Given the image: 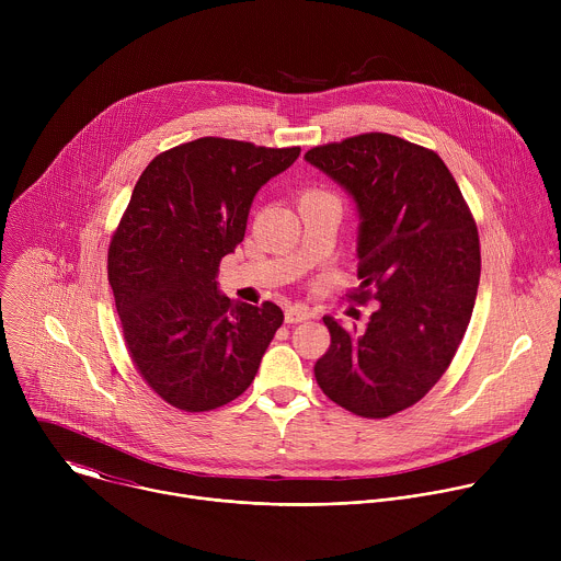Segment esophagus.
Returning a JSON list of instances; mask_svg holds the SVG:
<instances>
[{
	"mask_svg": "<svg viewBox=\"0 0 561 561\" xmlns=\"http://www.w3.org/2000/svg\"><path fill=\"white\" fill-rule=\"evenodd\" d=\"M310 317H312V310L301 304L286 308V324H299V322H306V319H310Z\"/></svg>",
	"mask_w": 561,
	"mask_h": 561,
	"instance_id": "34e87169",
	"label": "esophagus"
}]
</instances>
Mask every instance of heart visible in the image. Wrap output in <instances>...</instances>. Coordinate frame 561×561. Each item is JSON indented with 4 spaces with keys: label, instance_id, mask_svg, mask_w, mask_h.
Wrapping results in <instances>:
<instances>
[{
    "label": "heart",
    "instance_id": "b5f03b06",
    "mask_svg": "<svg viewBox=\"0 0 561 561\" xmlns=\"http://www.w3.org/2000/svg\"><path fill=\"white\" fill-rule=\"evenodd\" d=\"M319 193H324V191H306L304 195H319Z\"/></svg>",
    "mask_w": 561,
    "mask_h": 561
}]
</instances>
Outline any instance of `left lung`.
Listing matches in <instances>:
<instances>
[{"label":"left lung","instance_id":"obj_1","mask_svg":"<svg viewBox=\"0 0 561 561\" xmlns=\"http://www.w3.org/2000/svg\"><path fill=\"white\" fill-rule=\"evenodd\" d=\"M304 157L353 195L359 286L346 297L377 301L364 331L324 317L331 346L314 379L337 407L383 420L417 404L463 340L482 273L477 224L442 157L420 144L364 133Z\"/></svg>","mask_w":561,"mask_h":561}]
</instances>
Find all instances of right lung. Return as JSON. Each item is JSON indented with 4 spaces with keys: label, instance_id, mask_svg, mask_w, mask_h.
<instances>
[{
    "label": "right lung",
    "instance_id": "right-lung-1",
    "mask_svg": "<svg viewBox=\"0 0 561 561\" xmlns=\"http://www.w3.org/2000/svg\"><path fill=\"white\" fill-rule=\"evenodd\" d=\"M299 150L199 137L159 152L111 237L108 282L128 355L184 413L242 394L284 322L273 301L232 304L215 277L244 239L255 193Z\"/></svg>",
    "mask_w": 561,
    "mask_h": 561
}]
</instances>
